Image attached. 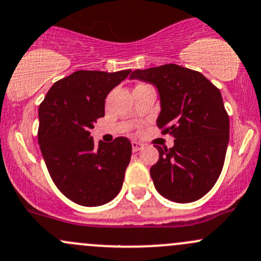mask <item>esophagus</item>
Segmentation results:
<instances>
[{
    "label": "esophagus",
    "mask_w": 261,
    "mask_h": 261,
    "mask_svg": "<svg viewBox=\"0 0 261 261\" xmlns=\"http://www.w3.org/2000/svg\"><path fill=\"white\" fill-rule=\"evenodd\" d=\"M131 146H133V151L136 152V151H139V150H141L144 145L140 144V142H138V141H133L131 142Z\"/></svg>",
    "instance_id": "1"
}]
</instances>
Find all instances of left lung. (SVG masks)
Here are the masks:
<instances>
[{
  "mask_svg": "<svg viewBox=\"0 0 261 261\" xmlns=\"http://www.w3.org/2000/svg\"><path fill=\"white\" fill-rule=\"evenodd\" d=\"M130 79L150 82L160 95L158 127L174 136V146H156L150 169L155 189L175 202H193L213 189L229 144V115L220 90L202 73L179 65L135 70Z\"/></svg>",
  "mask_w": 261,
  "mask_h": 261,
  "instance_id": "obj_1",
  "label": "left lung"
}]
</instances>
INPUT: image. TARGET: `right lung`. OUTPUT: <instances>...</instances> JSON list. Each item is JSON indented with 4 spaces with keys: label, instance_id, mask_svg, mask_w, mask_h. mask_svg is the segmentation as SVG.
<instances>
[{
    "label": "right lung",
    "instance_id": "obj_1",
    "mask_svg": "<svg viewBox=\"0 0 261 261\" xmlns=\"http://www.w3.org/2000/svg\"><path fill=\"white\" fill-rule=\"evenodd\" d=\"M130 72L76 71L55 82L38 108V144L51 179L82 206H100L121 190L131 142L116 138L95 145L90 130L105 116L106 96Z\"/></svg>",
    "mask_w": 261,
    "mask_h": 261
}]
</instances>
